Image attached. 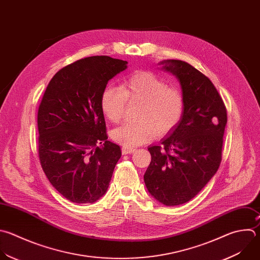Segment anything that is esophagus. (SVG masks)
<instances>
[{
    "instance_id": "obj_1",
    "label": "esophagus",
    "mask_w": 260,
    "mask_h": 260,
    "mask_svg": "<svg viewBox=\"0 0 260 260\" xmlns=\"http://www.w3.org/2000/svg\"><path fill=\"white\" fill-rule=\"evenodd\" d=\"M136 151V149L135 148H132V147H122L121 148V152H122V154H132V153H134Z\"/></svg>"
}]
</instances>
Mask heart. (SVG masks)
<instances>
[{
  "mask_svg": "<svg viewBox=\"0 0 260 260\" xmlns=\"http://www.w3.org/2000/svg\"><path fill=\"white\" fill-rule=\"evenodd\" d=\"M127 100L142 105L138 122L124 123L111 134L113 141L124 147H136L151 141L156 134H167L180 122L184 112L182 92L151 71L133 74L121 88L106 85L101 94V109L111 122H119Z\"/></svg>",
  "mask_w": 260,
  "mask_h": 260,
  "instance_id": "heart-1",
  "label": "heart"
}]
</instances>
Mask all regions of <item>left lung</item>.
Returning a JSON list of instances; mask_svg holds the SVG:
<instances>
[{
  "label": "left lung",
  "instance_id": "1",
  "mask_svg": "<svg viewBox=\"0 0 260 260\" xmlns=\"http://www.w3.org/2000/svg\"><path fill=\"white\" fill-rule=\"evenodd\" d=\"M162 69L180 81L184 112L160 145L149 146L151 162L144 182L161 204L193 199L216 174L221 161L226 109L210 79L182 60H164Z\"/></svg>",
  "mask_w": 260,
  "mask_h": 260
}]
</instances>
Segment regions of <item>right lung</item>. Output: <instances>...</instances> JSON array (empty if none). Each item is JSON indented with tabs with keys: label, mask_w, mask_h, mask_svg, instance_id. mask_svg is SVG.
Returning <instances> with one entry per match:
<instances>
[{
	"label": "right lung",
	"mask_w": 260,
	"mask_h": 260,
	"mask_svg": "<svg viewBox=\"0 0 260 260\" xmlns=\"http://www.w3.org/2000/svg\"><path fill=\"white\" fill-rule=\"evenodd\" d=\"M127 68L109 56L77 60L49 82L38 112L39 157L49 182L73 203H94L107 192L120 147L106 135L101 94Z\"/></svg>",
	"instance_id": "right-lung-1"
}]
</instances>
